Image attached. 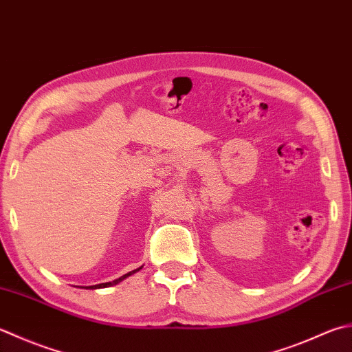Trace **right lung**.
Here are the masks:
<instances>
[{
  "mask_svg": "<svg viewBox=\"0 0 352 352\" xmlns=\"http://www.w3.org/2000/svg\"><path fill=\"white\" fill-rule=\"evenodd\" d=\"M142 268V267H140ZM140 268H137V270H133V272H129V273H126V274H123L122 278H119V279H116V280H113V282H105V284H98V285H91V287H87V288H105V287H109V285H114V284H119L120 280H123L125 278H128V276H131V274L133 273H135V272H139Z\"/></svg>",
  "mask_w": 352,
  "mask_h": 352,
  "instance_id": "right-lung-1",
  "label": "right lung"
}]
</instances>
